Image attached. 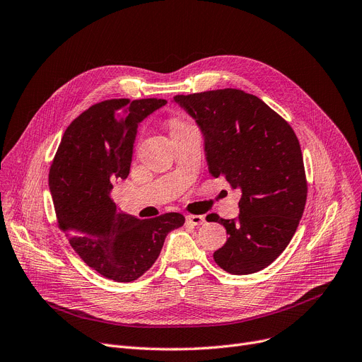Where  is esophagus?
Returning a JSON list of instances; mask_svg holds the SVG:
<instances>
[{
    "instance_id": "34e87169",
    "label": "esophagus",
    "mask_w": 362,
    "mask_h": 362,
    "mask_svg": "<svg viewBox=\"0 0 362 362\" xmlns=\"http://www.w3.org/2000/svg\"><path fill=\"white\" fill-rule=\"evenodd\" d=\"M185 221H187V223H190V226H202V223H204V216H202V215H187Z\"/></svg>"
}]
</instances>
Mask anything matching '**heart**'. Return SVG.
<instances>
[{"label":"heart","mask_w":362,"mask_h":362,"mask_svg":"<svg viewBox=\"0 0 362 362\" xmlns=\"http://www.w3.org/2000/svg\"><path fill=\"white\" fill-rule=\"evenodd\" d=\"M181 124H184V122H181L180 119H172V122H170V127H178V125H181Z\"/></svg>","instance_id":"obj_1"}]
</instances>
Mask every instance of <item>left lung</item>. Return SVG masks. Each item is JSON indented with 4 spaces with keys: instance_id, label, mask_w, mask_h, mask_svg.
<instances>
[{
    "instance_id": "8db88e82",
    "label": "left lung",
    "mask_w": 362,
    "mask_h": 362,
    "mask_svg": "<svg viewBox=\"0 0 362 362\" xmlns=\"http://www.w3.org/2000/svg\"><path fill=\"white\" fill-rule=\"evenodd\" d=\"M174 100L196 119L204 135L211 174L242 192L237 221L216 214L206 216L228 234L227 243L214 253L215 262L235 275L267 268L290 243L306 203L308 182L295 131L261 98L242 90Z\"/></svg>"
}]
</instances>
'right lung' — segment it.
<instances>
[{
	"label": "right lung",
	"instance_id": "1",
	"mask_svg": "<svg viewBox=\"0 0 362 362\" xmlns=\"http://www.w3.org/2000/svg\"><path fill=\"white\" fill-rule=\"evenodd\" d=\"M162 98H112L82 112L63 134L48 184L57 226L81 259L105 277L131 283L154 264L181 214L139 219L110 199L113 181L129 174L136 127Z\"/></svg>",
	"mask_w": 362,
	"mask_h": 362
}]
</instances>
